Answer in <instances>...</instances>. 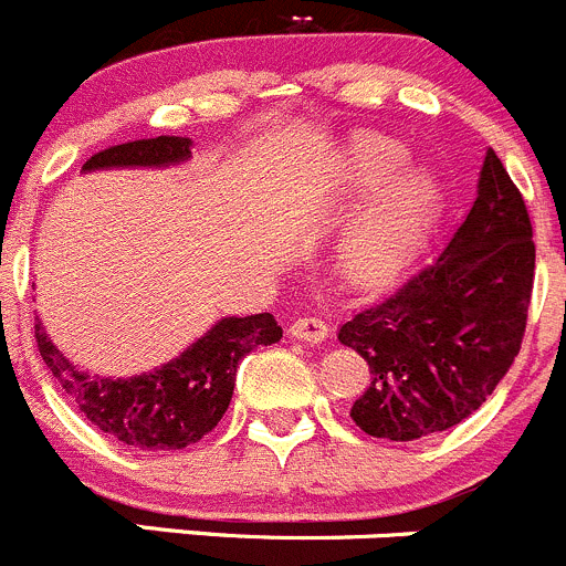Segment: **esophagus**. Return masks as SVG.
I'll list each match as a JSON object with an SVG mask.
<instances>
[{
  "mask_svg": "<svg viewBox=\"0 0 566 566\" xmlns=\"http://www.w3.org/2000/svg\"><path fill=\"white\" fill-rule=\"evenodd\" d=\"M327 333H331V327L322 319H316V316H303V319H294L292 325H289V336L297 338V342L319 344L325 342Z\"/></svg>",
  "mask_w": 566,
  "mask_h": 566,
  "instance_id": "esophagus-1",
  "label": "esophagus"
}]
</instances>
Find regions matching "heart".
Segmentation results:
<instances>
[{"label":"heart","instance_id":"heart-1","mask_svg":"<svg viewBox=\"0 0 566 566\" xmlns=\"http://www.w3.org/2000/svg\"><path fill=\"white\" fill-rule=\"evenodd\" d=\"M406 164L408 149L400 142L389 136H364L349 147L338 180L347 193L364 197L378 191ZM439 180L428 169L402 171L349 228L342 247L344 272L358 283L391 277L413 255L439 213Z\"/></svg>","mask_w":566,"mask_h":566}]
</instances>
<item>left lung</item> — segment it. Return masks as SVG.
<instances>
[{
    "label": "left lung",
    "instance_id": "obj_1",
    "mask_svg": "<svg viewBox=\"0 0 566 566\" xmlns=\"http://www.w3.org/2000/svg\"><path fill=\"white\" fill-rule=\"evenodd\" d=\"M534 269L525 199L489 149L475 202L439 255L338 331L369 364L353 422L375 439L413 441L478 411L520 353Z\"/></svg>",
    "mask_w": 566,
    "mask_h": 566
}]
</instances>
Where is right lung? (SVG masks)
I'll list each match as a JSON object with an SVG mask.
<instances>
[{"label":"right lung","instance_id":"obj_1","mask_svg":"<svg viewBox=\"0 0 566 566\" xmlns=\"http://www.w3.org/2000/svg\"><path fill=\"white\" fill-rule=\"evenodd\" d=\"M188 158V138L158 136L102 149L83 169L171 166ZM280 336L283 331L272 314L228 316L155 373L113 380L80 373L35 322L38 353L69 400L102 433L142 450H182L211 433L230 406L239 360Z\"/></svg>","mask_w":566,"mask_h":566}]
</instances>
